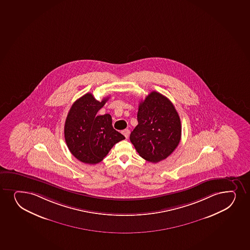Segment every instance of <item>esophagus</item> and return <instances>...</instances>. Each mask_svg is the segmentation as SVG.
<instances>
[{
  "mask_svg": "<svg viewBox=\"0 0 250 250\" xmlns=\"http://www.w3.org/2000/svg\"><path fill=\"white\" fill-rule=\"evenodd\" d=\"M129 132L130 131L128 129H124L122 131V133L124 134V137L126 138H128V136H129Z\"/></svg>",
  "mask_w": 250,
  "mask_h": 250,
  "instance_id": "1",
  "label": "esophagus"
}]
</instances>
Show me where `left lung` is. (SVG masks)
I'll use <instances>...</instances> for the list:
<instances>
[{
  "mask_svg": "<svg viewBox=\"0 0 250 250\" xmlns=\"http://www.w3.org/2000/svg\"><path fill=\"white\" fill-rule=\"evenodd\" d=\"M138 124L130 141L145 160L158 163L167 158L181 139V121L171 101L151 92L138 106Z\"/></svg>",
  "mask_w": 250,
  "mask_h": 250,
  "instance_id": "obj_1",
  "label": "left lung"
}]
</instances>
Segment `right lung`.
I'll return each mask as SVG.
<instances>
[{"label": "right lung", "instance_id": "add662e5", "mask_svg": "<svg viewBox=\"0 0 250 250\" xmlns=\"http://www.w3.org/2000/svg\"><path fill=\"white\" fill-rule=\"evenodd\" d=\"M107 99L99 102L92 93H86L72 104L66 117V145L72 155L84 164L100 163L115 144L125 139L112 127L111 115L97 114Z\"/></svg>", "mask_w": 250, "mask_h": 250}]
</instances>
